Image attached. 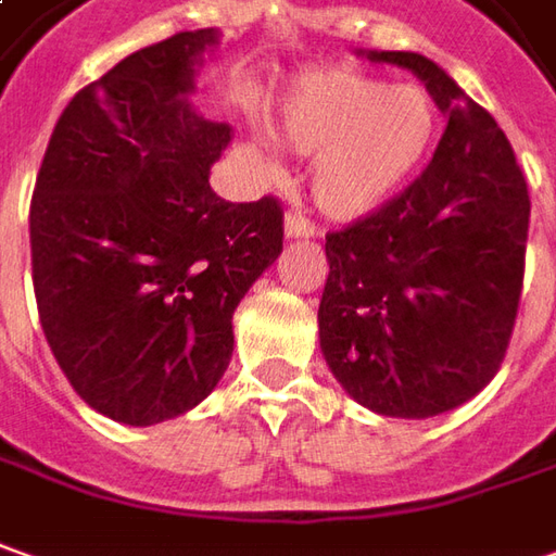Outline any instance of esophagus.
Listing matches in <instances>:
<instances>
[{
  "label": "esophagus",
  "mask_w": 556,
  "mask_h": 556,
  "mask_svg": "<svg viewBox=\"0 0 556 556\" xmlns=\"http://www.w3.org/2000/svg\"><path fill=\"white\" fill-rule=\"evenodd\" d=\"M286 233H289V237H313V233H316V225L309 222L307 215H301L298 210H289V213H286Z\"/></svg>",
  "instance_id": "esophagus-1"
}]
</instances>
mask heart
Segmentation results:
<instances>
[{"instance_id": "b5f03b06", "label": "heart", "mask_w": 556, "mask_h": 556, "mask_svg": "<svg viewBox=\"0 0 556 556\" xmlns=\"http://www.w3.org/2000/svg\"><path fill=\"white\" fill-rule=\"evenodd\" d=\"M438 105L420 85H387L353 70L304 75L282 109V142L319 154L316 203L334 218L377 210L420 169Z\"/></svg>"}]
</instances>
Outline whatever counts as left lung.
<instances>
[{
    "label": "left lung",
    "mask_w": 556,
    "mask_h": 556,
    "mask_svg": "<svg viewBox=\"0 0 556 556\" xmlns=\"http://www.w3.org/2000/svg\"><path fill=\"white\" fill-rule=\"evenodd\" d=\"M410 70L447 127L420 176L326 233L319 343L341 387L383 417H435L496 377L523 292L530 191L500 124L429 56Z\"/></svg>",
    "instance_id": "1"
}]
</instances>
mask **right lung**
<instances>
[{
  "instance_id": "add662e5",
  "label": "right lung",
  "mask_w": 556,
  "mask_h": 556,
  "mask_svg": "<svg viewBox=\"0 0 556 556\" xmlns=\"http://www.w3.org/2000/svg\"><path fill=\"white\" fill-rule=\"evenodd\" d=\"M213 29L124 56L56 121L29 203L33 289L70 387L127 426L203 402L233 353V309L282 252V203H228L210 167L228 124L185 93Z\"/></svg>"
}]
</instances>
